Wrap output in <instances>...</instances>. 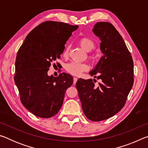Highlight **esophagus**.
Masks as SVG:
<instances>
[{"instance_id":"esophagus-1","label":"esophagus","mask_w":148,"mask_h":148,"mask_svg":"<svg viewBox=\"0 0 148 148\" xmlns=\"http://www.w3.org/2000/svg\"><path fill=\"white\" fill-rule=\"evenodd\" d=\"M73 81H74V84H76V82L77 81V77H74V78H73Z\"/></svg>"}]
</instances>
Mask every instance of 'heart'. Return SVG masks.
Returning <instances> with one entry per match:
<instances>
[{"instance_id": "b5f03b06", "label": "heart", "mask_w": 148, "mask_h": 148, "mask_svg": "<svg viewBox=\"0 0 148 148\" xmlns=\"http://www.w3.org/2000/svg\"><path fill=\"white\" fill-rule=\"evenodd\" d=\"M79 44L82 48L86 51H90L91 50L95 47V43L92 40L91 38H87V37H84L82 38L79 40ZM69 55V47H66L64 49L63 53H62V56L64 57H67ZM89 59L91 61H94L97 59V55L95 54H91L89 56ZM89 66L86 63H83V62H79L76 61H71L67 63L65 65V69L66 71L69 72L70 74L74 76H79L82 74V72L84 71H86L88 70Z\"/></svg>"}]
</instances>
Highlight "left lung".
Wrapping results in <instances>:
<instances>
[{
    "instance_id": "8db88e82",
    "label": "left lung",
    "mask_w": 148,
    "mask_h": 148,
    "mask_svg": "<svg viewBox=\"0 0 148 148\" xmlns=\"http://www.w3.org/2000/svg\"><path fill=\"white\" fill-rule=\"evenodd\" d=\"M92 32L101 40L103 56L89 74L101 82L95 86L92 79L79 78L76 88L85 116L92 121H100L114 116L124 106L133 86L134 65L129 49L113 25L98 22Z\"/></svg>"
}]
</instances>
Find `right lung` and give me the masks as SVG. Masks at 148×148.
Segmentation results:
<instances>
[{"label":"right lung","mask_w":148,"mask_h":148,"mask_svg":"<svg viewBox=\"0 0 148 148\" xmlns=\"http://www.w3.org/2000/svg\"><path fill=\"white\" fill-rule=\"evenodd\" d=\"M77 25L58 21L42 23L29 32L17 51L14 81L20 100L34 116L49 118L61 109L66 90L73 77L62 73L49 76L52 61L60 59L64 44Z\"/></svg>","instance_id":"1"}]
</instances>
